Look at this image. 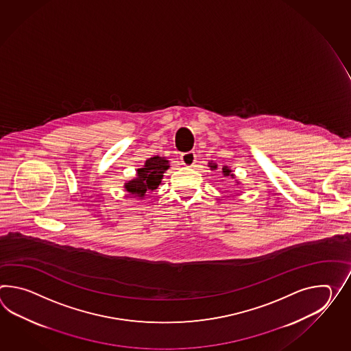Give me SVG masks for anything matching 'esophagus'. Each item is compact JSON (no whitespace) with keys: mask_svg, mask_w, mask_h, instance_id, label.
<instances>
[{"mask_svg":"<svg viewBox=\"0 0 351 351\" xmlns=\"http://www.w3.org/2000/svg\"><path fill=\"white\" fill-rule=\"evenodd\" d=\"M180 160H181L182 165H185L187 167L194 166L195 162H196V154H195L194 151H189V152L182 154L180 156Z\"/></svg>","mask_w":351,"mask_h":351,"instance_id":"1","label":"esophagus"}]
</instances>
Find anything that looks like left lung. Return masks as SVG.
Masks as SVG:
<instances>
[{"mask_svg": "<svg viewBox=\"0 0 351 351\" xmlns=\"http://www.w3.org/2000/svg\"><path fill=\"white\" fill-rule=\"evenodd\" d=\"M209 167H210L211 170H215V169L218 167V165L210 162V164H209ZM221 172H223V176H224V178H232V179H233L234 173L232 172V170L228 167V166H224V167L221 169ZM238 184H239V182H238Z\"/></svg>", "mask_w": 351, "mask_h": 351, "instance_id": "left-lung-1", "label": "left lung"}]
</instances>
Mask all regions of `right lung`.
Masks as SVG:
<instances>
[{
    "label": "right lung",
    "instance_id": "obj_1",
    "mask_svg": "<svg viewBox=\"0 0 351 351\" xmlns=\"http://www.w3.org/2000/svg\"><path fill=\"white\" fill-rule=\"evenodd\" d=\"M170 167L169 160L165 157L154 156L146 160L145 166L137 170V176L125 182V191L133 197H145L148 191H154L160 186L164 173Z\"/></svg>",
    "mask_w": 351,
    "mask_h": 351
}]
</instances>
